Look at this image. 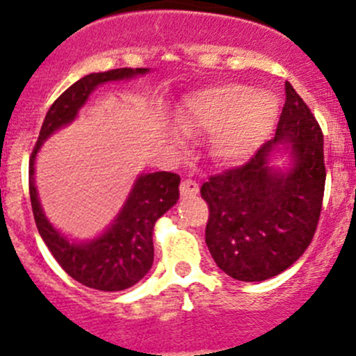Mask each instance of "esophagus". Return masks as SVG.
Wrapping results in <instances>:
<instances>
[{"label":"esophagus","instance_id":"obj_1","mask_svg":"<svg viewBox=\"0 0 356 356\" xmlns=\"http://www.w3.org/2000/svg\"><path fill=\"white\" fill-rule=\"evenodd\" d=\"M198 191H200L198 182L193 181V179H184V181L181 182V195L184 196V198L198 195Z\"/></svg>","mask_w":356,"mask_h":356}]
</instances>
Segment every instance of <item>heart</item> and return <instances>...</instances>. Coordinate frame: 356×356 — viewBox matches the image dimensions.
<instances>
[{"label": "heart", "instance_id": "heart-1", "mask_svg": "<svg viewBox=\"0 0 356 356\" xmlns=\"http://www.w3.org/2000/svg\"><path fill=\"white\" fill-rule=\"evenodd\" d=\"M277 113L274 96L254 95L248 86L227 82L189 95L179 110L177 122L186 132L213 134V156L225 163H239L268 138Z\"/></svg>", "mask_w": 356, "mask_h": 356}]
</instances>
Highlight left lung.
<instances>
[{
	"mask_svg": "<svg viewBox=\"0 0 356 356\" xmlns=\"http://www.w3.org/2000/svg\"><path fill=\"white\" fill-rule=\"evenodd\" d=\"M281 144L290 148L295 161L288 172L268 167V156ZM324 188V134L307 103L286 82L275 138L246 163L210 175L201 186L210 211L204 241L215 264L245 282L284 272L314 239Z\"/></svg>",
	"mask_w": 356,
	"mask_h": 356,
	"instance_id": "8db88e82",
	"label": "left lung"
}]
</instances>
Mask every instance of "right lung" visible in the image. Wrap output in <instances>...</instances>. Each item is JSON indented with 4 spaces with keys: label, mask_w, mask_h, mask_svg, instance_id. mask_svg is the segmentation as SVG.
<instances>
[{
    "label": "right lung",
    "mask_w": 356,
    "mask_h": 356,
    "mask_svg": "<svg viewBox=\"0 0 356 356\" xmlns=\"http://www.w3.org/2000/svg\"><path fill=\"white\" fill-rule=\"evenodd\" d=\"M148 68H113L79 79L56 98L46 113L38 143L29 160V195L32 213L42 241L60 267L81 284L98 291H122L141 281L153 265L155 222L179 200L181 177L172 172L145 174L136 181L124 208L108 231L89 243H70L53 229L39 204L34 184V160L42 143L70 124L96 86L146 74Z\"/></svg>",
    "instance_id": "1"
}]
</instances>
